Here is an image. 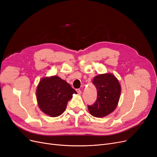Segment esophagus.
I'll return each mask as SVG.
<instances>
[{"label": "esophagus", "mask_w": 157, "mask_h": 157, "mask_svg": "<svg viewBox=\"0 0 157 157\" xmlns=\"http://www.w3.org/2000/svg\"><path fill=\"white\" fill-rule=\"evenodd\" d=\"M76 91L77 92V93H78V94H81V93H82V91H81V90H80L79 88L76 89Z\"/></svg>", "instance_id": "34e87169"}]
</instances>
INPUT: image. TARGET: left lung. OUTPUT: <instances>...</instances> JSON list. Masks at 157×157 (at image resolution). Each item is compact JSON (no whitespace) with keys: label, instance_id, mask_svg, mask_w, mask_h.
<instances>
[{"label":"left lung","instance_id":"1","mask_svg":"<svg viewBox=\"0 0 157 157\" xmlns=\"http://www.w3.org/2000/svg\"><path fill=\"white\" fill-rule=\"evenodd\" d=\"M92 84L97 90V99L92 105H88L89 112L95 117H103L111 113L117 106L121 92V85L112 74L96 76Z\"/></svg>","mask_w":157,"mask_h":157}]
</instances>
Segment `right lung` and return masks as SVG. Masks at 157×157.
I'll list each match as a JSON object with an SVG mask.
<instances>
[{"label":"right lung","instance_id":"add662e5","mask_svg":"<svg viewBox=\"0 0 157 157\" xmlns=\"http://www.w3.org/2000/svg\"><path fill=\"white\" fill-rule=\"evenodd\" d=\"M36 99L42 112L52 117L61 115L76 90L58 76L42 78L36 88Z\"/></svg>","mask_w":157,"mask_h":157}]
</instances>
